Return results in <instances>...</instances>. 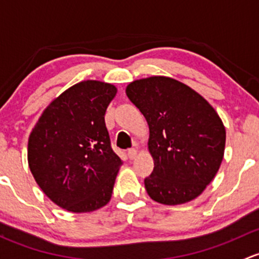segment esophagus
<instances>
[{
    "label": "esophagus",
    "mask_w": 259,
    "mask_h": 259,
    "mask_svg": "<svg viewBox=\"0 0 259 259\" xmlns=\"http://www.w3.org/2000/svg\"><path fill=\"white\" fill-rule=\"evenodd\" d=\"M127 156H128L130 159H135L136 157H137V149L136 148L128 149V152H127Z\"/></svg>",
    "instance_id": "1"
}]
</instances>
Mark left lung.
<instances>
[{
  "label": "left lung",
  "mask_w": 259,
  "mask_h": 259,
  "mask_svg": "<svg viewBox=\"0 0 259 259\" xmlns=\"http://www.w3.org/2000/svg\"><path fill=\"white\" fill-rule=\"evenodd\" d=\"M126 93L149 126L154 168L145 178L148 196L168 206L198 197L225 153L226 130L217 112L196 91L169 77L137 79Z\"/></svg>",
  "instance_id": "obj_1"
}]
</instances>
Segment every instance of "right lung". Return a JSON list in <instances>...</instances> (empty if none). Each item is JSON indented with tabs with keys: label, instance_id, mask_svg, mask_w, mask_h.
Listing matches in <instances>:
<instances>
[{
	"label": "right lung",
	"instance_id": "1",
	"mask_svg": "<svg viewBox=\"0 0 259 259\" xmlns=\"http://www.w3.org/2000/svg\"><path fill=\"white\" fill-rule=\"evenodd\" d=\"M116 92L105 82H79L52 101L32 130L28 166L61 208L92 212L110 202L122 164L105 123Z\"/></svg>",
	"mask_w": 259,
	"mask_h": 259
}]
</instances>
